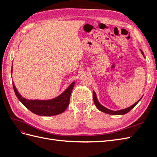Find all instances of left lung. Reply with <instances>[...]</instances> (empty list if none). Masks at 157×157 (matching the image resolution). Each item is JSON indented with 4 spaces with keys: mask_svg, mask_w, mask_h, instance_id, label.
Instances as JSON below:
<instances>
[{
    "mask_svg": "<svg viewBox=\"0 0 157 157\" xmlns=\"http://www.w3.org/2000/svg\"><path fill=\"white\" fill-rule=\"evenodd\" d=\"M141 54L144 55L143 52H142L141 50ZM93 99H94V101L95 105H96V106L97 107V108L99 109V111H102L103 113H105L107 114H109V115H124V114L128 113L131 110V109H132L133 108H134L137 105V103H138L141 99V98L138 101H137V102H136L134 104V105H132L130 107H128V108H126V109H121V110H119V111H112V110H110V109H107L106 107L103 106L102 105H101L100 103H99V102L98 101V99H97L96 92H95L94 91H93Z\"/></svg>",
    "mask_w": 157,
    "mask_h": 157,
    "instance_id": "left-lung-1",
    "label": "left lung"
}]
</instances>
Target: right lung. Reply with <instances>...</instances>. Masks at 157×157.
Masks as SVG:
<instances>
[{"label":"right lung","instance_id":"obj_1","mask_svg":"<svg viewBox=\"0 0 157 157\" xmlns=\"http://www.w3.org/2000/svg\"><path fill=\"white\" fill-rule=\"evenodd\" d=\"M12 73V67L11 73ZM75 83V82H74L71 83L68 88L59 96L54 99H49V100H39V99L29 100V99H25L19 94L13 82V88L19 100L32 113L36 114L37 115L49 117L59 115V114L65 111V109H67L69 104L71 94L73 90Z\"/></svg>","mask_w":157,"mask_h":157}]
</instances>
